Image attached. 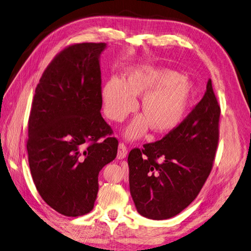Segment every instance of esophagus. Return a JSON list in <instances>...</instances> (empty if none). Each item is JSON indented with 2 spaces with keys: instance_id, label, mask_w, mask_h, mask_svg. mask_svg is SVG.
Returning a JSON list of instances; mask_svg holds the SVG:
<instances>
[{
  "instance_id": "esophagus-1",
  "label": "esophagus",
  "mask_w": 251,
  "mask_h": 251,
  "mask_svg": "<svg viewBox=\"0 0 251 251\" xmlns=\"http://www.w3.org/2000/svg\"><path fill=\"white\" fill-rule=\"evenodd\" d=\"M127 152H128V149H127V147L125 146V145H124V144H119L117 157H118L119 159L125 158L126 155H127Z\"/></svg>"
}]
</instances>
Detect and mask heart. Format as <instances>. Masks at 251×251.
I'll use <instances>...</instances> for the list:
<instances>
[{"mask_svg": "<svg viewBox=\"0 0 251 251\" xmlns=\"http://www.w3.org/2000/svg\"><path fill=\"white\" fill-rule=\"evenodd\" d=\"M192 93V85L177 73L145 66L128 70L122 80L111 78L102 86L104 114L115 122L123 121L136 107V97H143V115L134 118L124 135L137 140L149 128L155 133H168L180 123Z\"/></svg>", "mask_w": 251, "mask_h": 251, "instance_id": "heart-1", "label": "heart"}]
</instances>
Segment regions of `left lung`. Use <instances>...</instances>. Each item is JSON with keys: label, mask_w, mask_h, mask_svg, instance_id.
<instances>
[{"label": "left lung", "mask_w": 251, "mask_h": 251, "mask_svg": "<svg viewBox=\"0 0 251 251\" xmlns=\"http://www.w3.org/2000/svg\"><path fill=\"white\" fill-rule=\"evenodd\" d=\"M219 118L209 79L202 99L178 126L160 141L129 152V188L140 215L169 219L198 196L213 168Z\"/></svg>", "instance_id": "1"}]
</instances>
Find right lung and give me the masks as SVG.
Wrapping results in <instances>:
<instances>
[{
    "instance_id": "1",
    "label": "right lung",
    "mask_w": 251,
    "mask_h": 251,
    "mask_svg": "<svg viewBox=\"0 0 251 251\" xmlns=\"http://www.w3.org/2000/svg\"><path fill=\"white\" fill-rule=\"evenodd\" d=\"M106 44L66 48L36 86L27 151L39 195L68 217L90 213L102 168L117 156L118 140L101 116L100 55Z\"/></svg>"
}]
</instances>
